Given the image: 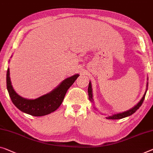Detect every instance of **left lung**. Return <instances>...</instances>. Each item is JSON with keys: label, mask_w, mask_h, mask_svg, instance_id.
<instances>
[{"label": "left lung", "mask_w": 153, "mask_h": 153, "mask_svg": "<svg viewBox=\"0 0 153 153\" xmlns=\"http://www.w3.org/2000/svg\"><path fill=\"white\" fill-rule=\"evenodd\" d=\"M148 84H149V83H147V86H148ZM146 91H147V89H146V92L144 93V95H143V96L142 97V98L141 99V100L138 102L137 105H135V106L133 107L132 108L129 109L128 111H124V112H122V113L114 114V115H113L106 117V119H108V120H120V119H122V118L128 117V116L133 115V114L134 113H135L136 111L137 110V109H139V108H140V107L142 106L143 100H144V98H145ZM88 99H89L91 102H93V92H92V87H91V82H89V84H88Z\"/></svg>", "instance_id": "1"}]
</instances>
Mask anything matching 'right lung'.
Wrapping results in <instances>:
<instances>
[{
    "instance_id": "obj_1",
    "label": "right lung",
    "mask_w": 153,
    "mask_h": 153,
    "mask_svg": "<svg viewBox=\"0 0 153 153\" xmlns=\"http://www.w3.org/2000/svg\"><path fill=\"white\" fill-rule=\"evenodd\" d=\"M76 74L63 80L51 92L35 100L25 99L20 96L13 89L10 77V69L7 71V88L13 104L22 111L32 116H43L53 112L59 108L67 90L78 77Z\"/></svg>"
}]
</instances>
